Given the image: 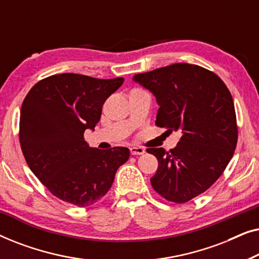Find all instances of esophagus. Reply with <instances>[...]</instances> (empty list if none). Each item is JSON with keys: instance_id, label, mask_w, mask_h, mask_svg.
I'll return each mask as SVG.
<instances>
[{"instance_id": "1", "label": "esophagus", "mask_w": 259, "mask_h": 259, "mask_svg": "<svg viewBox=\"0 0 259 259\" xmlns=\"http://www.w3.org/2000/svg\"><path fill=\"white\" fill-rule=\"evenodd\" d=\"M130 151H131V154H132V155H141V154L145 153V150L143 147L133 146V147L130 148Z\"/></svg>"}]
</instances>
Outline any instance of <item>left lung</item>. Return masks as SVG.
Returning <instances> with one entry per match:
<instances>
[{"label": "left lung", "mask_w": 259, "mask_h": 259, "mask_svg": "<svg viewBox=\"0 0 259 259\" xmlns=\"http://www.w3.org/2000/svg\"><path fill=\"white\" fill-rule=\"evenodd\" d=\"M133 81L157 99L155 125L182 132L172 150L147 148L159 162L152 186L166 200L186 203L222 176L236 150L238 130L231 93L218 75L190 63L137 74Z\"/></svg>", "instance_id": "left-lung-1"}]
</instances>
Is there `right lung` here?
<instances>
[{
  "mask_svg": "<svg viewBox=\"0 0 259 259\" xmlns=\"http://www.w3.org/2000/svg\"><path fill=\"white\" fill-rule=\"evenodd\" d=\"M122 77L95 79L63 73L38 81L24 98L20 114V144L31 172L59 199L79 207L98 203L128 160L130 150L102 151L84 141L94 131L102 105Z\"/></svg>",
  "mask_w": 259,
  "mask_h": 259,
  "instance_id": "add662e5",
  "label": "right lung"
}]
</instances>
